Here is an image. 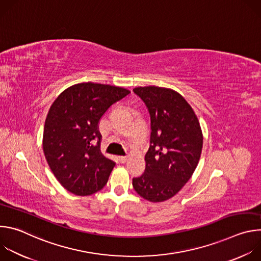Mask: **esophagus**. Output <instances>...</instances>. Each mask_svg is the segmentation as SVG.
<instances>
[{
    "label": "esophagus",
    "mask_w": 261,
    "mask_h": 261,
    "mask_svg": "<svg viewBox=\"0 0 261 261\" xmlns=\"http://www.w3.org/2000/svg\"><path fill=\"white\" fill-rule=\"evenodd\" d=\"M127 160H128V157H119V161H120V163H126L127 162Z\"/></svg>",
    "instance_id": "esophagus-1"
}]
</instances>
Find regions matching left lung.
Returning a JSON list of instances; mask_svg holds the SVG:
<instances>
[{"label": "left lung", "instance_id": "obj_1", "mask_svg": "<svg viewBox=\"0 0 261 261\" xmlns=\"http://www.w3.org/2000/svg\"><path fill=\"white\" fill-rule=\"evenodd\" d=\"M151 116V144L144 156L145 170L132 179L142 198L162 202L187 182L200 159L203 135L197 116L174 90L155 86L133 89Z\"/></svg>", "mask_w": 261, "mask_h": 261}]
</instances>
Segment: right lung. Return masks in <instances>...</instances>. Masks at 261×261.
<instances>
[{
    "instance_id": "1",
    "label": "right lung",
    "mask_w": 261,
    "mask_h": 261,
    "mask_svg": "<svg viewBox=\"0 0 261 261\" xmlns=\"http://www.w3.org/2000/svg\"><path fill=\"white\" fill-rule=\"evenodd\" d=\"M130 93L96 83H81L63 91L46 116L42 146L50 170L63 187L79 196L100 191L115 162L100 152L98 124L105 111Z\"/></svg>"
}]
</instances>
